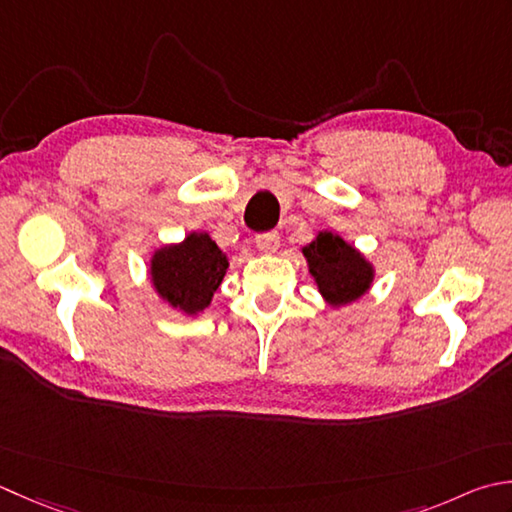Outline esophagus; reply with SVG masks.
<instances>
[{
	"label": "esophagus",
	"mask_w": 512,
	"mask_h": 512,
	"mask_svg": "<svg viewBox=\"0 0 512 512\" xmlns=\"http://www.w3.org/2000/svg\"><path fill=\"white\" fill-rule=\"evenodd\" d=\"M255 246L262 250V253L273 255V253H277V248H279V235L275 233V230H268V233H259L255 237Z\"/></svg>",
	"instance_id": "obj_1"
}]
</instances>
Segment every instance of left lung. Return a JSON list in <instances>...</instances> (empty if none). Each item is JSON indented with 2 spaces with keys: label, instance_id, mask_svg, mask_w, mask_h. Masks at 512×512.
Wrapping results in <instances>:
<instances>
[{
  "label": "left lung",
  "instance_id": "1",
  "mask_svg": "<svg viewBox=\"0 0 512 512\" xmlns=\"http://www.w3.org/2000/svg\"><path fill=\"white\" fill-rule=\"evenodd\" d=\"M304 257L310 275L315 277L319 293L330 306H346L355 302L370 288L375 279V268L355 246L342 237L319 230L317 237L304 246Z\"/></svg>",
  "mask_w": 512,
  "mask_h": 512
}]
</instances>
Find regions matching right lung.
Instances as JSON below:
<instances>
[{
	"instance_id": "add662e5",
	"label": "right lung",
	"mask_w": 512,
	"mask_h": 512,
	"mask_svg": "<svg viewBox=\"0 0 512 512\" xmlns=\"http://www.w3.org/2000/svg\"><path fill=\"white\" fill-rule=\"evenodd\" d=\"M228 259L208 233L157 248L150 257V282L157 295L186 315L202 313L226 275Z\"/></svg>"
}]
</instances>
